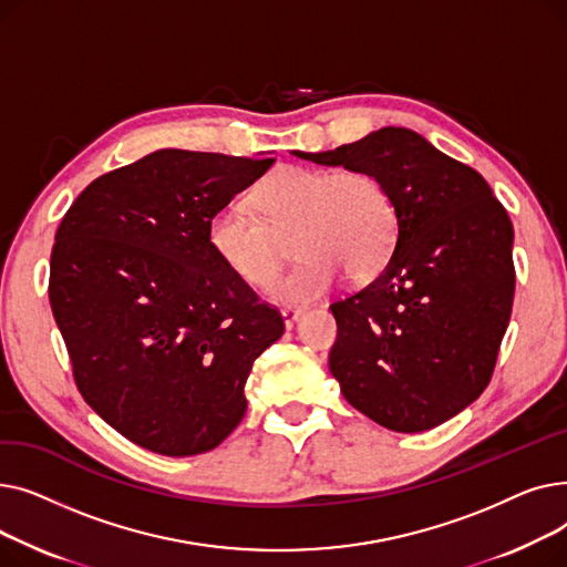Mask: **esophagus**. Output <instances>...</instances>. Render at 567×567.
<instances>
[{
  "mask_svg": "<svg viewBox=\"0 0 567 567\" xmlns=\"http://www.w3.org/2000/svg\"><path fill=\"white\" fill-rule=\"evenodd\" d=\"M301 317H303V308H282V319L287 329H293Z\"/></svg>",
  "mask_w": 567,
  "mask_h": 567,
  "instance_id": "34e87169",
  "label": "esophagus"
}]
</instances>
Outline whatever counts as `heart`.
Instances as JSON below:
<instances>
[{
  "label": "heart",
  "mask_w": 567,
  "mask_h": 567,
  "mask_svg": "<svg viewBox=\"0 0 567 567\" xmlns=\"http://www.w3.org/2000/svg\"><path fill=\"white\" fill-rule=\"evenodd\" d=\"M255 216L218 212L206 225V244L246 287H271L291 255L301 259L271 296L278 303L321 299L340 276L377 278L395 246V204L379 176L365 169H312L285 165L248 193Z\"/></svg>",
  "instance_id": "b5f03b06"
}]
</instances>
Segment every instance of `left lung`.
Masks as SVG:
<instances>
[{"mask_svg": "<svg viewBox=\"0 0 567 567\" xmlns=\"http://www.w3.org/2000/svg\"><path fill=\"white\" fill-rule=\"evenodd\" d=\"M296 156L372 172L395 204L391 261L331 306L329 368L344 400L393 432L453 419L487 389L513 312L515 231L503 204L478 172L409 128Z\"/></svg>", "mask_w": 567, "mask_h": 567, "instance_id": "left-lung-1", "label": "left lung"}]
</instances>
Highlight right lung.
<instances>
[{
    "mask_svg": "<svg viewBox=\"0 0 567 567\" xmlns=\"http://www.w3.org/2000/svg\"><path fill=\"white\" fill-rule=\"evenodd\" d=\"M274 161L161 148L89 184L54 234L48 293L78 391L146 451H214L285 333L206 244L212 216Z\"/></svg>",
    "mask_w": 567,
    "mask_h": 567,
    "instance_id": "right-lung-1",
    "label": "right lung"
}]
</instances>
